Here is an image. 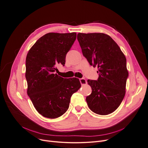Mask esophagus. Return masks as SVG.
<instances>
[{
	"mask_svg": "<svg viewBox=\"0 0 148 148\" xmlns=\"http://www.w3.org/2000/svg\"><path fill=\"white\" fill-rule=\"evenodd\" d=\"M79 82H80V83H81L82 85H84V84H87V80H86L85 78H80V79H79Z\"/></svg>",
	"mask_w": 148,
	"mask_h": 148,
	"instance_id": "esophagus-1",
	"label": "esophagus"
}]
</instances>
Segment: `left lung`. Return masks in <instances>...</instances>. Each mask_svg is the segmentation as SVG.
I'll list each match as a JSON object with an SVG mask.
<instances>
[{
  "label": "left lung",
  "instance_id": "1",
  "mask_svg": "<svg viewBox=\"0 0 148 148\" xmlns=\"http://www.w3.org/2000/svg\"><path fill=\"white\" fill-rule=\"evenodd\" d=\"M77 39L90 65L98 68L97 80H87L92 89L86 97L88 106L96 114H110L118 108L125 95L129 76L126 57L106 34L78 33Z\"/></svg>",
  "mask_w": 148,
  "mask_h": 148
}]
</instances>
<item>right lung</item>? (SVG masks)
I'll list each match as a JSON object with an SVG mask.
<instances>
[{
  "instance_id": "right-lung-1",
  "label": "right lung",
  "mask_w": 148,
  "mask_h": 148,
  "mask_svg": "<svg viewBox=\"0 0 148 148\" xmlns=\"http://www.w3.org/2000/svg\"><path fill=\"white\" fill-rule=\"evenodd\" d=\"M76 36L75 32L47 34L35 43L26 56L27 93L36 110L44 117L56 119L64 114L73 94L81 87L77 78H64L55 73L56 64H65Z\"/></svg>"
}]
</instances>
